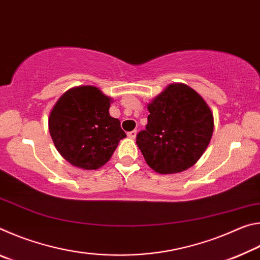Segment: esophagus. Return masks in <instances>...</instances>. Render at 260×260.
I'll return each instance as SVG.
<instances>
[{
  "instance_id": "obj_1",
  "label": "esophagus",
  "mask_w": 260,
  "mask_h": 260,
  "mask_svg": "<svg viewBox=\"0 0 260 260\" xmlns=\"http://www.w3.org/2000/svg\"><path fill=\"white\" fill-rule=\"evenodd\" d=\"M136 134H138V132H136V131H132V132H129V133H127V136H128L129 139L134 140V139L136 138Z\"/></svg>"
}]
</instances>
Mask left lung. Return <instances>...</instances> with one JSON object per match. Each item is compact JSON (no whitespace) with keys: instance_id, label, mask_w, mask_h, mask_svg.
Here are the masks:
<instances>
[{"instance_id":"1","label":"left lung","mask_w":260,"mask_h":260,"mask_svg":"<svg viewBox=\"0 0 260 260\" xmlns=\"http://www.w3.org/2000/svg\"><path fill=\"white\" fill-rule=\"evenodd\" d=\"M148 124L136 136L147 164L159 174H174L199 161L213 134L205 100L186 83H170L148 103Z\"/></svg>"}]
</instances>
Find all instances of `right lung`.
<instances>
[{
	"mask_svg": "<svg viewBox=\"0 0 260 260\" xmlns=\"http://www.w3.org/2000/svg\"><path fill=\"white\" fill-rule=\"evenodd\" d=\"M113 100L95 86H77L57 100L48 118L57 151L70 164L91 171L107 164L121 139L120 121L110 116Z\"/></svg>",
	"mask_w": 260,
	"mask_h": 260,
	"instance_id": "obj_1",
	"label": "right lung"
}]
</instances>
